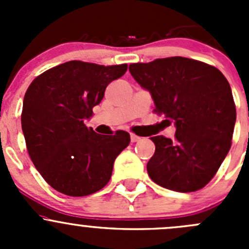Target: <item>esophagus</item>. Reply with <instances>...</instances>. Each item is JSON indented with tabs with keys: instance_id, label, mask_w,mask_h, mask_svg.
Wrapping results in <instances>:
<instances>
[{
	"instance_id": "esophagus-1",
	"label": "esophagus",
	"mask_w": 249,
	"mask_h": 249,
	"mask_svg": "<svg viewBox=\"0 0 249 249\" xmlns=\"http://www.w3.org/2000/svg\"><path fill=\"white\" fill-rule=\"evenodd\" d=\"M130 139H131V142H139V141L141 140V137L137 136V135H135V134H131L130 135Z\"/></svg>"
}]
</instances>
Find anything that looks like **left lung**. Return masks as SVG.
Masks as SVG:
<instances>
[{
	"label": "left lung",
	"mask_w": 249,
	"mask_h": 249,
	"mask_svg": "<svg viewBox=\"0 0 249 249\" xmlns=\"http://www.w3.org/2000/svg\"><path fill=\"white\" fill-rule=\"evenodd\" d=\"M130 73L154 101V112L175 123V140L150 137L147 164L153 182L179 193L196 192L217 173L231 147L236 107L231 88L214 66L182 56L131 64Z\"/></svg>",
	"instance_id": "8db88e82"
}]
</instances>
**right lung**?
<instances>
[{
  "mask_svg": "<svg viewBox=\"0 0 249 249\" xmlns=\"http://www.w3.org/2000/svg\"><path fill=\"white\" fill-rule=\"evenodd\" d=\"M126 70V64L73 60L43 72L27 88L21 113L27 152L57 192L85 196L109 182L115 158L129 145L130 135L123 130L96 134L84 120L104 99L107 85Z\"/></svg>",
  "mask_w": 249,
  "mask_h": 249,
  "instance_id": "right-lung-1",
  "label": "right lung"
}]
</instances>
